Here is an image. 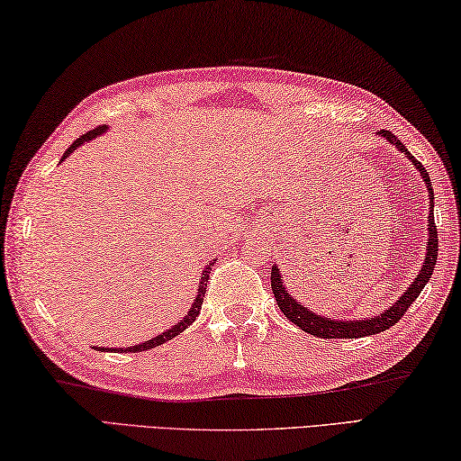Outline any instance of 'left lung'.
I'll use <instances>...</instances> for the list:
<instances>
[{
	"label": "left lung",
	"instance_id": "obj_1",
	"mask_svg": "<svg viewBox=\"0 0 461 461\" xmlns=\"http://www.w3.org/2000/svg\"><path fill=\"white\" fill-rule=\"evenodd\" d=\"M378 135L384 137V140L393 143L399 151L405 153V158L413 161V166L419 169V174H421L423 182L427 185V192H429V224H427V229H429V239H427L425 263H423L421 271H419V276L413 279V284L405 289V294H402L389 310H384L383 313H378V316L368 318V320L366 318L365 320H332L326 316H318V313H313L308 308H303L300 302H295L294 297L287 294L284 277H281L277 265H273L271 267V289H273V295H276V300H277L279 310L284 312V316L289 321H294L295 326H300L303 332H308L312 336L328 338L330 340V338H365V336L384 332V330H389L391 326L397 324L402 316H405L409 305L417 300L419 294L423 292L427 281L431 279L435 263H438L439 239H438V229H435V218H433L431 177H429V174H427V169L423 167L421 161L411 156L405 145H402L391 131H384L383 129V131H378Z\"/></svg>",
	"mask_w": 461,
	"mask_h": 461
}]
</instances>
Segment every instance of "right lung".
Instances as JSON below:
<instances>
[{
  "instance_id": "obj_1",
  "label": "right lung",
  "mask_w": 461,
  "mask_h": 461,
  "mask_svg": "<svg viewBox=\"0 0 461 461\" xmlns=\"http://www.w3.org/2000/svg\"><path fill=\"white\" fill-rule=\"evenodd\" d=\"M107 131V125H101V127H96V129H91V131L88 133H85V135H80L78 140L70 145V148L64 151V156H62V159L60 161H64L67 159L72 151H75L78 145H83L85 141H91V140H95V137H99L101 133H104ZM210 265H214V263H208L206 265V269L202 271V277H200V284H198V295H196V300H194V303H192V308H190V312L185 313V316L177 321L176 326H172L169 330H166L164 334H159V336H156V338H151V340H148V342H141V344H135V346H127V348H111L113 352H141V350H151V348H156V346H159V344H164V342H167V340H172L174 336H177V334H182L185 328H188L194 320L198 318V313H200V308H202V300H204V294H206V285H208V273H210ZM95 350H109V348H101V346H96Z\"/></svg>"
}]
</instances>
